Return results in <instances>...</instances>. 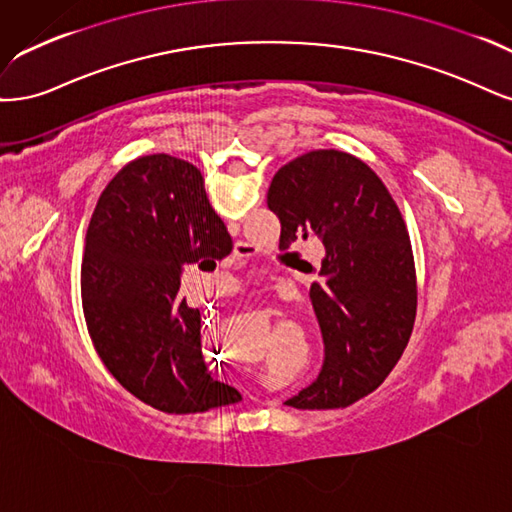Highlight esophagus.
<instances>
[{
	"mask_svg": "<svg viewBox=\"0 0 512 512\" xmlns=\"http://www.w3.org/2000/svg\"><path fill=\"white\" fill-rule=\"evenodd\" d=\"M251 255H255V249L251 244H246V242H238L236 246H234V257L236 259H242V257H251Z\"/></svg>",
	"mask_w": 512,
	"mask_h": 512,
	"instance_id": "obj_1",
	"label": "esophagus"
}]
</instances>
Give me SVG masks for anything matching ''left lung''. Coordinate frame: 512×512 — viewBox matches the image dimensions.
<instances>
[{"instance_id":"obj_1","label":"left lung","mask_w":512,"mask_h":512,"mask_svg":"<svg viewBox=\"0 0 512 512\" xmlns=\"http://www.w3.org/2000/svg\"><path fill=\"white\" fill-rule=\"evenodd\" d=\"M268 208L280 219V249L312 234L325 246L310 287L323 366L285 404L349 406L385 381L415 323L417 272L402 212L364 161L334 148L280 168Z\"/></svg>"}]
</instances>
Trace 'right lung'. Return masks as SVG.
Returning <instances> with one entry per match:
<instances>
[{
    "label": "right lung",
    "instance_id": "add662e5",
    "mask_svg": "<svg viewBox=\"0 0 512 512\" xmlns=\"http://www.w3.org/2000/svg\"><path fill=\"white\" fill-rule=\"evenodd\" d=\"M232 236L191 163L148 155L110 180L82 257V310L97 355L138 400L170 415L242 400L208 370L200 308L180 298L185 266L212 270Z\"/></svg>",
    "mask_w": 512,
    "mask_h": 512
}]
</instances>
